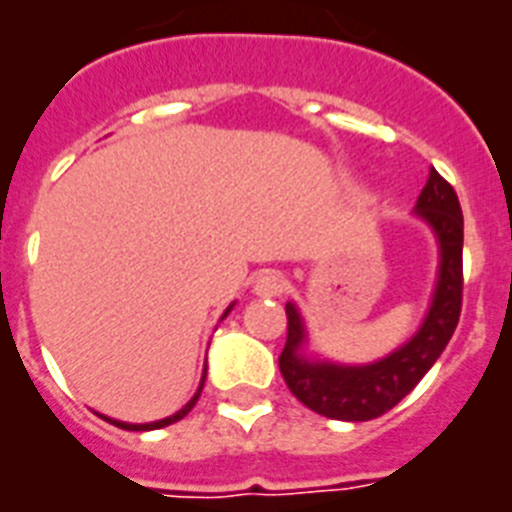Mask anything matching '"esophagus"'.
I'll list each match as a JSON object with an SVG mask.
<instances>
[{
	"instance_id": "esophagus-1",
	"label": "esophagus",
	"mask_w": 512,
	"mask_h": 512,
	"mask_svg": "<svg viewBox=\"0 0 512 512\" xmlns=\"http://www.w3.org/2000/svg\"><path fill=\"white\" fill-rule=\"evenodd\" d=\"M285 291V280L277 272H261L256 280H253V293L261 296V299H277L283 296Z\"/></svg>"
}]
</instances>
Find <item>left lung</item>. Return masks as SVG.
Segmentation results:
<instances>
[{"instance_id": "left-lung-1", "label": "left lung", "mask_w": 512, "mask_h": 512, "mask_svg": "<svg viewBox=\"0 0 512 512\" xmlns=\"http://www.w3.org/2000/svg\"><path fill=\"white\" fill-rule=\"evenodd\" d=\"M414 216L430 227L438 243V280L419 331L390 355L374 363H336L310 358V334L299 307L288 301V339L280 355V374L288 390L315 414L342 422H368L398 406L446 350L462 310V208L457 192L438 170L430 168L427 184L414 205Z\"/></svg>"}]
</instances>
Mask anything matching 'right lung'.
I'll use <instances>...</instances> for the list:
<instances>
[{"label":"right lung","instance_id":"obj_1","mask_svg":"<svg viewBox=\"0 0 512 512\" xmlns=\"http://www.w3.org/2000/svg\"><path fill=\"white\" fill-rule=\"evenodd\" d=\"M232 307H235V301H232V304H229L227 310H224V315H221V320L227 318L229 312H232ZM202 384H205V368H202V379H200V387H197V392H194V395H192V400H189V403H186L184 408H178L176 414H170V417H165V419H157V422H144V425H133V422H120V419H112V417H106V414H98V417H101V419H106V422H112V425L122 427V430H133V433H144V430H160V427H168V425H173V422H178V419H184L186 414H189V411H192V408H194V403H197V398H200V392H202Z\"/></svg>","mask_w":512,"mask_h":512}]
</instances>
